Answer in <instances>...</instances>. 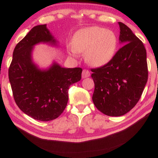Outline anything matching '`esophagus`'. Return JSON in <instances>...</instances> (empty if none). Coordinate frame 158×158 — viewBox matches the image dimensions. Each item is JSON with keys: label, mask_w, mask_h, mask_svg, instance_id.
I'll use <instances>...</instances> for the list:
<instances>
[{"label": "esophagus", "mask_w": 158, "mask_h": 158, "mask_svg": "<svg viewBox=\"0 0 158 158\" xmlns=\"http://www.w3.org/2000/svg\"><path fill=\"white\" fill-rule=\"evenodd\" d=\"M90 77V71L84 69L82 71V78H86V77Z\"/></svg>", "instance_id": "obj_1"}]
</instances>
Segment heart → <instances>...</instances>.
I'll return each instance as SVG.
<instances>
[{"label": "heart", "mask_w": 158, "mask_h": 158, "mask_svg": "<svg viewBox=\"0 0 158 158\" xmlns=\"http://www.w3.org/2000/svg\"><path fill=\"white\" fill-rule=\"evenodd\" d=\"M118 40L113 32L99 27L81 29L73 35L72 52H85V60L94 67H101L114 57Z\"/></svg>", "instance_id": "b5f03b06"}]
</instances>
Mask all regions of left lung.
<instances>
[{"label": "left lung", "mask_w": 158, "mask_h": 158, "mask_svg": "<svg viewBox=\"0 0 158 158\" xmlns=\"http://www.w3.org/2000/svg\"><path fill=\"white\" fill-rule=\"evenodd\" d=\"M123 45L103 67L91 69L94 81L92 100L101 113L121 116L139 102L148 81L147 53L142 42L126 25L118 22Z\"/></svg>", "instance_id": "8db88e82"}]
</instances>
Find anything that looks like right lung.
I'll return each instance as SVG.
<instances>
[{
	"mask_svg": "<svg viewBox=\"0 0 158 158\" xmlns=\"http://www.w3.org/2000/svg\"><path fill=\"white\" fill-rule=\"evenodd\" d=\"M58 46L46 24L35 26L16 45L9 68V81L14 100L25 114L39 121L58 118L67 106L68 89L81 79V68H62L53 61L40 68L33 61L35 45Z\"/></svg>",
	"mask_w": 158,
	"mask_h": 158,
	"instance_id": "add662e5",
	"label": "right lung"
}]
</instances>
